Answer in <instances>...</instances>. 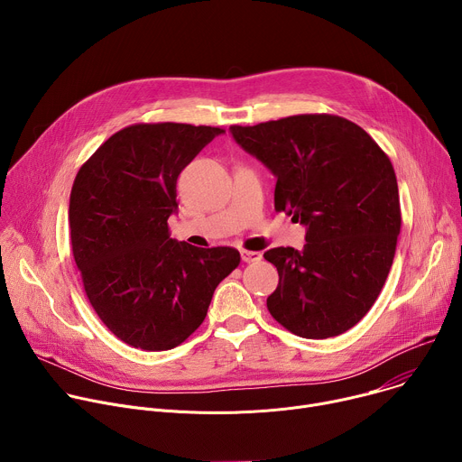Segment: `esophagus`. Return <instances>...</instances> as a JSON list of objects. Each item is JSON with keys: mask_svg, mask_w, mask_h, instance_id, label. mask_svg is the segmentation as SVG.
Here are the masks:
<instances>
[{"mask_svg": "<svg viewBox=\"0 0 462 462\" xmlns=\"http://www.w3.org/2000/svg\"><path fill=\"white\" fill-rule=\"evenodd\" d=\"M241 259L245 263H254L261 259V252H252V250H241Z\"/></svg>", "mask_w": 462, "mask_h": 462, "instance_id": "obj_1", "label": "esophagus"}]
</instances>
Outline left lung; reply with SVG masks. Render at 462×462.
Here are the masks:
<instances>
[{
  "instance_id": "obj_1",
  "label": "left lung",
  "mask_w": 462,
  "mask_h": 462,
  "mask_svg": "<svg viewBox=\"0 0 462 462\" xmlns=\"http://www.w3.org/2000/svg\"><path fill=\"white\" fill-rule=\"evenodd\" d=\"M230 134L278 179L276 210L305 226L303 250L263 254L280 274L267 298L271 314L301 338L349 331L376 301L401 234L391 161L360 125L337 115L230 125Z\"/></svg>"
}]
</instances>
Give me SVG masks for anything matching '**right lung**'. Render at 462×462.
<instances>
[{
  "label": "right lung",
  "instance_id": "obj_1",
  "mask_svg": "<svg viewBox=\"0 0 462 462\" xmlns=\"http://www.w3.org/2000/svg\"><path fill=\"white\" fill-rule=\"evenodd\" d=\"M221 127L135 124L109 137L77 173L69 228L77 267L98 318L131 347L168 351L208 312L216 287L239 265L230 246L170 237L177 177Z\"/></svg>",
  "mask_w": 462,
  "mask_h": 462
}]
</instances>
